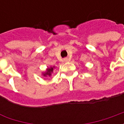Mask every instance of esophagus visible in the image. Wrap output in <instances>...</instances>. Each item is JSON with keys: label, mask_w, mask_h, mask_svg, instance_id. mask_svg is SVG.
I'll use <instances>...</instances> for the list:
<instances>
[{"label": "esophagus", "mask_w": 124, "mask_h": 124, "mask_svg": "<svg viewBox=\"0 0 124 124\" xmlns=\"http://www.w3.org/2000/svg\"><path fill=\"white\" fill-rule=\"evenodd\" d=\"M68 60V58H65V59H64L65 62H67Z\"/></svg>", "instance_id": "1"}]
</instances>
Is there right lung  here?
Wrapping results in <instances>:
<instances>
[{"mask_svg": "<svg viewBox=\"0 0 124 124\" xmlns=\"http://www.w3.org/2000/svg\"><path fill=\"white\" fill-rule=\"evenodd\" d=\"M52 71H53V68H48V69L47 70V72L44 74V76H50L51 75V73L52 72Z\"/></svg>", "mask_w": 124, "mask_h": 124, "instance_id": "right-lung-1", "label": "right lung"}]
</instances>
